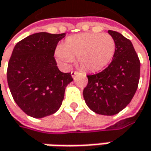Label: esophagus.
Returning a JSON list of instances; mask_svg holds the SVG:
<instances>
[{
  "label": "esophagus",
  "instance_id": "34e87169",
  "mask_svg": "<svg viewBox=\"0 0 151 151\" xmlns=\"http://www.w3.org/2000/svg\"><path fill=\"white\" fill-rule=\"evenodd\" d=\"M78 74H80V72L77 71V70H72V71H71V76H72L73 78H75V76H77Z\"/></svg>",
  "mask_w": 151,
  "mask_h": 151
}]
</instances>
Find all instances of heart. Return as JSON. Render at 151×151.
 Wrapping results in <instances>:
<instances>
[{
  "instance_id": "1",
  "label": "heart",
  "mask_w": 151,
  "mask_h": 151,
  "mask_svg": "<svg viewBox=\"0 0 151 151\" xmlns=\"http://www.w3.org/2000/svg\"><path fill=\"white\" fill-rule=\"evenodd\" d=\"M115 48L114 39L107 33H81L67 38L56 55L65 65L78 59L79 65L83 70L97 71L110 63Z\"/></svg>"
}]
</instances>
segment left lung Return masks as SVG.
Here are the masks:
<instances>
[{"label": "left lung", "instance_id": "obj_1", "mask_svg": "<svg viewBox=\"0 0 151 151\" xmlns=\"http://www.w3.org/2000/svg\"><path fill=\"white\" fill-rule=\"evenodd\" d=\"M116 44L113 59L102 71L88 75L83 91L85 101L91 110L101 115H114L122 111L136 92L140 61L129 39L108 30Z\"/></svg>", "mask_w": 151, "mask_h": 151}]
</instances>
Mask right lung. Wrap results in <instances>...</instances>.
<instances>
[{
    "instance_id": "add662e5",
    "label": "right lung",
    "mask_w": 151,
    "mask_h": 151,
    "mask_svg": "<svg viewBox=\"0 0 151 151\" xmlns=\"http://www.w3.org/2000/svg\"><path fill=\"white\" fill-rule=\"evenodd\" d=\"M65 33L37 32L19 41L7 66V83L16 103L32 118L51 115L60 107L70 73L61 72L55 59Z\"/></svg>"
}]
</instances>
